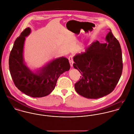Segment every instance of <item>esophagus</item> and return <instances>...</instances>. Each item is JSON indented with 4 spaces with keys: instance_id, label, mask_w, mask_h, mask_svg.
<instances>
[{
    "instance_id": "1",
    "label": "esophagus",
    "mask_w": 134,
    "mask_h": 134,
    "mask_svg": "<svg viewBox=\"0 0 134 134\" xmlns=\"http://www.w3.org/2000/svg\"><path fill=\"white\" fill-rule=\"evenodd\" d=\"M69 61H70V65H71V66L72 67L73 66V57L72 56H70L69 58Z\"/></svg>"
}]
</instances>
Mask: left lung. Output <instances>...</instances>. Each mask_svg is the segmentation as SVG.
Returning a JSON list of instances; mask_svg holds the SVG:
<instances>
[{
  "label": "left lung",
  "mask_w": 134,
  "mask_h": 134,
  "mask_svg": "<svg viewBox=\"0 0 134 134\" xmlns=\"http://www.w3.org/2000/svg\"><path fill=\"white\" fill-rule=\"evenodd\" d=\"M106 42H93L85 52L76 55L73 66L81 73L75 84L77 93L87 98L107 96L115 89L123 70L120 44L111 30Z\"/></svg>",
  "instance_id": "1"
}]
</instances>
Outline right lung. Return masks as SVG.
<instances>
[{
	"instance_id": "right-lung-1",
	"label": "right lung",
	"mask_w": 134,
	"mask_h": 134,
	"mask_svg": "<svg viewBox=\"0 0 134 134\" xmlns=\"http://www.w3.org/2000/svg\"><path fill=\"white\" fill-rule=\"evenodd\" d=\"M30 32L28 27L15 40L9 56V70L14 85L21 92L33 97H41L54 90L59 77L70 70V65L68 59L62 57L51 61L37 73L30 71L23 59L25 37Z\"/></svg>"
}]
</instances>
